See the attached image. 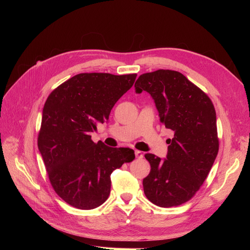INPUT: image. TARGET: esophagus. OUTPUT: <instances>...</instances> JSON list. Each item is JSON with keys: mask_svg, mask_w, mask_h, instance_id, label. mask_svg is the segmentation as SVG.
<instances>
[{"mask_svg": "<svg viewBox=\"0 0 250 250\" xmlns=\"http://www.w3.org/2000/svg\"><path fill=\"white\" fill-rule=\"evenodd\" d=\"M134 154H135V157H137V158H142L143 155H144L142 151H139V150H135Z\"/></svg>", "mask_w": 250, "mask_h": 250, "instance_id": "obj_1", "label": "esophagus"}]
</instances>
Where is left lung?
<instances>
[{
  "mask_svg": "<svg viewBox=\"0 0 250 250\" xmlns=\"http://www.w3.org/2000/svg\"><path fill=\"white\" fill-rule=\"evenodd\" d=\"M155 102L161 122L172 130L167 158L145 154L151 166L144 178L146 197L161 208L190 200L208 177L219 150L216 111L208 96L183 74L157 70L141 75L134 84Z\"/></svg>",
  "mask_w": 250,
  "mask_h": 250,
  "instance_id": "obj_1",
  "label": "left lung"
}]
</instances>
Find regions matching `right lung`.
<instances>
[{
  "mask_svg": "<svg viewBox=\"0 0 250 250\" xmlns=\"http://www.w3.org/2000/svg\"><path fill=\"white\" fill-rule=\"evenodd\" d=\"M137 74L81 73L57 86L42 109L37 146L56 194L70 206L93 209L106 201L110 174L134 160L130 148H110L92 133Z\"/></svg>",
  "mask_w": 250,
  "mask_h": 250,
  "instance_id": "add662e5",
  "label": "right lung"
}]
</instances>
